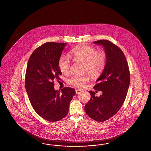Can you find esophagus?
Segmentation results:
<instances>
[{"instance_id":"obj_1","label":"esophagus","mask_w":151,"mask_h":151,"mask_svg":"<svg viewBox=\"0 0 151 151\" xmlns=\"http://www.w3.org/2000/svg\"><path fill=\"white\" fill-rule=\"evenodd\" d=\"M81 91H82V90H80V89H76V94H77V95H78V94H80V93H81Z\"/></svg>"}]
</instances>
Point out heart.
Wrapping results in <instances>:
<instances>
[{"label": "heart", "instance_id": "b5f03b06", "mask_svg": "<svg viewBox=\"0 0 151 151\" xmlns=\"http://www.w3.org/2000/svg\"><path fill=\"white\" fill-rule=\"evenodd\" d=\"M70 56L75 61H83V70L87 71L94 77H98L104 71L106 65V56L105 52L97 51L96 48L88 45H80L72 49ZM58 66L63 74L71 72V63L66 55H61L58 61ZM88 73L73 74L68 78V83L78 88H83L90 80Z\"/></svg>", "mask_w": 151, "mask_h": 151}]
</instances>
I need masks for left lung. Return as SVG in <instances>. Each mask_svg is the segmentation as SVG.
<instances>
[{"mask_svg":"<svg viewBox=\"0 0 151 151\" xmlns=\"http://www.w3.org/2000/svg\"><path fill=\"white\" fill-rule=\"evenodd\" d=\"M94 43L102 45L106 56V65L94 88L101 91L99 97L89 91L91 98L85 106L88 116L98 122H104L113 116L124 102L130 83L128 64L122 50L112 42L101 40Z\"/></svg>","mask_w":151,"mask_h":151,"instance_id":"1","label":"left lung"}]
</instances>
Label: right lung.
<instances>
[{
  "mask_svg": "<svg viewBox=\"0 0 151 151\" xmlns=\"http://www.w3.org/2000/svg\"><path fill=\"white\" fill-rule=\"evenodd\" d=\"M67 43L47 42L32 53L27 66L25 86L33 109L44 119L55 122L68 114L75 90L54 89L53 80H61L58 61Z\"/></svg>",
  "mask_w": 151,
  "mask_h": 151,
  "instance_id": "1",
  "label": "right lung"
}]
</instances>
